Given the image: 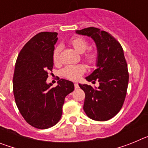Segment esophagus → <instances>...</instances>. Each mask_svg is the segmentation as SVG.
<instances>
[{"label": "esophagus", "mask_w": 148, "mask_h": 148, "mask_svg": "<svg viewBox=\"0 0 148 148\" xmlns=\"http://www.w3.org/2000/svg\"><path fill=\"white\" fill-rule=\"evenodd\" d=\"M74 86H75V89H78V84L77 83L74 84Z\"/></svg>", "instance_id": "obj_1"}]
</instances>
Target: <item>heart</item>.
Returning <instances> with one entry per match:
<instances>
[{
    "instance_id": "1",
    "label": "heart",
    "mask_w": 148,
    "mask_h": 148,
    "mask_svg": "<svg viewBox=\"0 0 148 148\" xmlns=\"http://www.w3.org/2000/svg\"><path fill=\"white\" fill-rule=\"evenodd\" d=\"M70 43L73 48L79 53H84L88 48V43L82 38H75L72 39L70 40ZM60 51H61L60 47H57L55 49L54 53H53V61L55 63L58 62L59 61ZM84 58L87 60V62L93 64L96 60V56L95 53H88L84 56ZM84 72H85V66L84 65H70V66H66L62 70V74L66 78L75 80V79H78Z\"/></svg>"
}]
</instances>
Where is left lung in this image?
I'll return each instance as SVG.
<instances>
[{"label":"left lung","instance_id":"8db88e82","mask_svg":"<svg viewBox=\"0 0 148 148\" xmlns=\"http://www.w3.org/2000/svg\"><path fill=\"white\" fill-rule=\"evenodd\" d=\"M76 34L90 37L97 48L96 69L85 78L99 86L93 87L78 84L85 92L84 110L95 121H107L114 117L122 107L126 96L129 75L121 44L108 32L95 27L76 30Z\"/></svg>","mask_w":148,"mask_h":148}]
</instances>
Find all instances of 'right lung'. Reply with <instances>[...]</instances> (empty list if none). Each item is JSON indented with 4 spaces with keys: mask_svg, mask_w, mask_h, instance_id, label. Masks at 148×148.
Masks as SVG:
<instances>
[{
    "mask_svg": "<svg viewBox=\"0 0 148 148\" xmlns=\"http://www.w3.org/2000/svg\"><path fill=\"white\" fill-rule=\"evenodd\" d=\"M57 32L35 35L23 46L15 63L13 92L21 114L28 124L47 129L58 122L65 97L74 90L70 81L60 79L56 87L47 83L53 67Z\"/></svg>",
    "mask_w": 148,
    "mask_h": 148,
    "instance_id": "obj_1",
    "label": "right lung"
}]
</instances>
